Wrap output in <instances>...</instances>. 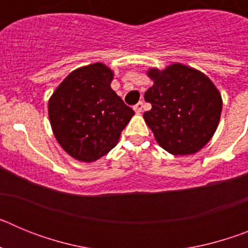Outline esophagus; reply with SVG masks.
Here are the masks:
<instances>
[{
	"label": "esophagus",
	"instance_id": "esophagus-1",
	"mask_svg": "<svg viewBox=\"0 0 248 248\" xmlns=\"http://www.w3.org/2000/svg\"><path fill=\"white\" fill-rule=\"evenodd\" d=\"M143 108H144V103L143 102H139V103H137V104L134 105V110L137 111V113L143 111Z\"/></svg>",
	"mask_w": 248,
	"mask_h": 248
}]
</instances>
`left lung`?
Returning a JSON list of instances; mask_svg holds the SVG:
<instances>
[{"mask_svg": "<svg viewBox=\"0 0 248 248\" xmlns=\"http://www.w3.org/2000/svg\"><path fill=\"white\" fill-rule=\"evenodd\" d=\"M154 85L145 92L151 109L144 119L157 143L174 155H189L209 143L220 120L222 99L201 72L175 63L150 69Z\"/></svg>", "mask_w": 248, "mask_h": 248, "instance_id": "1", "label": "left lung"}]
</instances>
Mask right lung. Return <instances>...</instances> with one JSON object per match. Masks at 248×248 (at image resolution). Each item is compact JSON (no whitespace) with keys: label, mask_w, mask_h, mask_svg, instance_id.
Returning <instances> with one entry per match:
<instances>
[{"label":"right lung","mask_w":248,"mask_h":248,"mask_svg":"<svg viewBox=\"0 0 248 248\" xmlns=\"http://www.w3.org/2000/svg\"><path fill=\"white\" fill-rule=\"evenodd\" d=\"M113 73L102 63L78 68L48 103L54 137L71 156L94 161L117 145L134 110L110 88Z\"/></svg>","instance_id":"1"}]
</instances>
